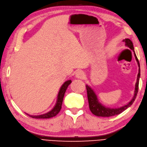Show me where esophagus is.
Returning <instances> with one entry per match:
<instances>
[{"instance_id": "obj_1", "label": "esophagus", "mask_w": 147, "mask_h": 147, "mask_svg": "<svg viewBox=\"0 0 147 147\" xmlns=\"http://www.w3.org/2000/svg\"><path fill=\"white\" fill-rule=\"evenodd\" d=\"M76 77L78 79H83L85 77V74L82 71H78L76 73Z\"/></svg>"}]
</instances>
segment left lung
<instances>
[{
	"mask_svg": "<svg viewBox=\"0 0 147 147\" xmlns=\"http://www.w3.org/2000/svg\"><path fill=\"white\" fill-rule=\"evenodd\" d=\"M124 42L125 43V46L128 48H129L130 50L134 51V56L135 57V59L138 63V73L137 75V82L135 84V91H134V95L133 98L131 99L130 102H128L127 104L124 105L123 106L117 107V108H110L106 107L105 106L101 104L97 98V96L95 92L94 91V90L90 87L89 86L86 84V89H87V94H88V99L89 102V109L91 111V112L94 115L98 117H111L120 114V113H122L124 111H125L127 109L129 108L131 105L133 104L134 100L136 98L138 90V84H139V80H140V63H139L138 59L137 57L136 54H135L134 51V48L133 43L131 42V41L129 38H125V40H123Z\"/></svg>",
	"mask_w": 147,
	"mask_h": 147,
	"instance_id": "8db88e82",
	"label": "left lung"
}]
</instances>
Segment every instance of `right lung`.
Listing matches in <instances>:
<instances>
[{
  "label": "right lung",
  "mask_w": 147,
  "mask_h": 147,
  "mask_svg": "<svg viewBox=\"0 0 147 147\" xmlns=\"http://www.w3.org/2000/svg\"><path fill=\"white\" fill-rule=\"evenodd\" d=\"M71 83V80L66 81L64 82L63 84L61 86V88H60L59 92L58 94V97H57V100H56V102L54 107L52 109L48 112L46 114H44L42 115H31L28 114H25L31 117L32 118L34 119H49L53 117H55L57 115L59 112L60 110L61 109V106L63 100V97L65 96V92L66 89L68 87V86Z\"/></svg>",
  "instance_id": "obj_1"
}]
</instances>
